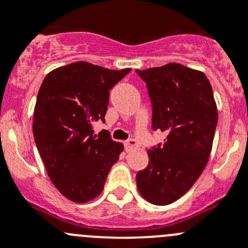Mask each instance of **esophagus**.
I'll return each instance as SVG.
<instances>
[{
  "mask_svg": "<svg viewBox=\"0 0 248 248\" xmlns=\"http://www.w3.org/2000/svg\"><path fill=\"white\" fill-rule=\"evenodd\" d=\"M124 148H126V151H129V149H132V148H136V147L138 146L137 143V140H133V138H129V140H124Z\"/></svg>",
  "mask_w": 248,
  "mask_h": 248,
  "instance_id": "esophagus-1",
  "label": "esophagus"
}]
</instances>
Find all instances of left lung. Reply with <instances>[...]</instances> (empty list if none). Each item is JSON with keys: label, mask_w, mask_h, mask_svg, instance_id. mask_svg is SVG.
<instances>
[{"label": "left lung", "mask_w": 248, "mask_h": 248, "mask_svg": "<svg viewBox=\"0 0 248 248\" xmlns=\"http://www.w3.org/2000/svg\"><path fill=\"white\" fill-rule=\"evenodd\" d=\"M152 104V129L167 133L148 149L149 163L136 175L138 191L155 205L184 195L206 166L217 126L213 89L204 73L182 64L136 70Z\"/></svg>", "instance_id": "left-lung-1"}]
</instances>
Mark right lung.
I'll return each mask as SVG.
<instances>
[{
	"instance_id": "right-lung-1",
	"label": "right lung",
	"mask_w": 248,
	"mask_h": 248,
	"mask_svg": "<svg viewBox=\"0 0 248 248\" xmlns=\"http://www.w3.org/2000/svg\"><path fill=\"white\" fill-rule=\"evenodd\" d=\"M131 69L110 70L77 62L50 71L42 82L33 120V136L55 188L74 202L100 195L124 146L95 121L105 122L110 90Z\"/></svg>"
}]
</instances>
